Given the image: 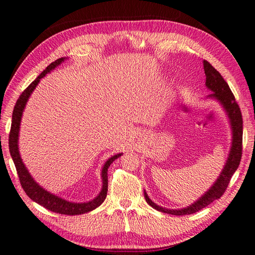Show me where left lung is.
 Here are the masks:
<instances>
[{
	"label": "left lung",
	"mask_w": 255,
	"mask_h": 255,
	"mask_svg": "<svg viewBox=\"0 0 255 255\" xmlns=\"http://www.w3.org/2000/svg\"><path fill=\"white\" fill-rule=\"evenodd\" d=\"M204 65V72L206 76L205 85L206 87L211 90L213 94L208 95L207 98L216 99L218 103L222 105L223 109L225 110L226 115L228 117L230 123V128L233 132V138H231V147L229 150V155L227 160H226L225 166L220 172L219 177L215 181L214 184L209 188L204 194H203L199 200L195 201L193 204L186 206L184 208L179 209H170L166 207H161L157 205L156 203L152 202L149 196L147 195L146 191L144 190V196L146 202L157 211L175 215V216H183V215H190L201 211L202 208L206 207L211 204L215 200H218L225 193L226 189L230 182V179L239 167L242 155V116L238 104L235 99V96L231 92L228 84L220 75V73L215 70L214 67L208 63L207 61H203Z\"/></svg>",
	"instance_id": "left-lung-1"
}]
</instances>
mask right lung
Masks as SVG:
<instances>
[{"label": "right lung", "mask_w": 255, "mask_h": 255, "mask_svg": "<svg viewBox=\"0 0 255 255\" xmlns=\"http://www.w3.org/2000/svg\"><path fill=\"white\" fill-rule=\"evenodd\" d=\"M67 58H61L52 62L47 69L44 70L40 75H39L35 81H33L29 86H28L24 92L19 96L18 100L16 101V105L14 107L13 116H12V126H10V132H9V138H8V146H9V152L10 156L13 158V161L15 163L17 174L19 177V181L21 184V188L24 189L26 194L30 197V199L38 203L39 205L43 206L44 208L49 209L51 212L59 213L62 215H81L88 212H92L93 209L97 208L103 204V202L106 200L107 192H108V168L110 167L111 163L115 161L117 158L122 155V152L110 157L108 160L105 162V165L101 169V180H103V186H101V191L99 194L95 197V199L90 200L88 202L84 203H75L66 201L62 197L55 195L51 192L43 189L41 185H39L35 179L31 177L29 171L27 170L25 163L22 162V159L19 154L18 148V137H19V128H20V122L22 112L25 110V107L27 105V101L29 99L30 95L32 94L33 90L36 89L37 85L40 82L42 77L46 76V74L53 71L56 66H59L62 62H64Z\"/></svg>", "instance_id": "obj_1"}]
</instances>
